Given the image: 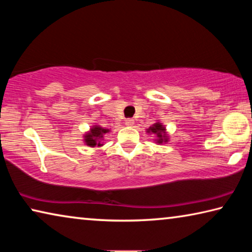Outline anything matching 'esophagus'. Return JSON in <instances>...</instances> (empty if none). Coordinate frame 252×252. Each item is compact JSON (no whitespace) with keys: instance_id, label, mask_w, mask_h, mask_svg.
I'll return each instance as SVG.
<instances>
[{"instance_id":"34e87169","label":"esophagus","mask_w":252,"mask_h":252,"mask_svg":"<svg viewBox=\"0 0 252 252\" xmlns=\"http://www.w3.org/2000/svg\"><path fill=\"white\" fill-rule=\"evenodd\" d=\"M126 125L127 126H132L134 125V120L133 119H126Z\"/></svg>"}]
</instances>
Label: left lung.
I'll list each match as a JSON object with an SVG mask.
<instances>
[{"label": "left lung", "mask_w": 252, "mask_h": 252, "mask_svg": "<svg viewBox=\"0 0 252 252\" xmlns=\"http://www.w3.org/2000/svg\"><path fill=\"white\" fill-rule=\"evenodd\" d=\"M147 132L148 133L155 134L157 136V139H156L157 143L162 144V143L168 142L169 136L167 135V133H165V126H162V123H160V122H157V123H155V125H152V126L147 129Z\"/></svg>", "instance_id": "obj_1"}]
</instances>
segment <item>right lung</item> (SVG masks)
I'll list each match as a JSON object with an SVG mask.
<instances>
[{
	"instance_id": "1",
	"label": "right lung",
	"mask_w": 252,
	"mask_h": 252,
	"mask_svg": "<svg viewBox=\"0 0 252 252\" xmlns=\"http://www.w3.org/2000/svg\"><path fill=\"white\" fill-rule=\"evenodd\" d=\"M110 132L109 129H104L100 126H92L90 131L84 134V142L89 147H102V140H103V135Z\"/></svg>"
}]
</instances>
